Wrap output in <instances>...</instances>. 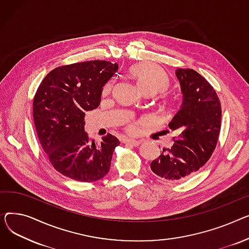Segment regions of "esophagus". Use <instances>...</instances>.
I'll use <instances>...</instances> for the list:
<instances>
[{"mask_svg": "<svg viewBox=\"0 0 249 249\" xmlns=\"http://www.w3.org/2000/svg\"><path fill=\"white\" fill-rule=\"evenodd\" d=\"M124 142L125 144H130V145H134V147H138V145L141 144V141H137V140H131V139H125L124 141Z\"/></svg>", "mask_w": 249, "mask_h": 249, "instance_id": "obj_1", "label": "esophagus"}]
</instances>
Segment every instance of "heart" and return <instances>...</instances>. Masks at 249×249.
Segmentation results:
<instances>
[{
  "instance_id": "b5f03b06",
  "label": "heart",
  "mask_w": 249,
  "mask_h": 249,
  "mask_svg": "<svg viewBox=\"0 0 249 249\" xmlns=\"http://www.w3.org/2000/svg\"><path fill=\"white\" fill-rule=\"evenodd\" d=\"M129 74L136 79L137 85L140 90L143 93H156L160 90H165L170 84L169 78L166 73L151 62H142L131 66L129 69ZM112 89V82H107L102 93L104 95L108 94ZM128 130L130 133H135L137 127L135 124H129Z\"/></svg>"
}]
</instances>
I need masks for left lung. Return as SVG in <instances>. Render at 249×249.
<instances>
[{
  "label": "left lung",
  "mask_w": 249,
  "mask_h": 249,
  "mask_svg": "<svg viewBox=\"0 0 249 249\" xmlns=\"http://www.w3.org/2000/svg\"><path fill=\"white\" fill-rule=\"evenodd\" d=\"M183 102L169 123L176 131L171 148L151 163V170L164 180L187 179L207 163L221 127V105L211 84L193 69L178 68Z\"/></svg>",
  "instance_id": "8db88e82"
}]
</instances>
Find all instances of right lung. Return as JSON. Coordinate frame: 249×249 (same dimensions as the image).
<instances>
[{
  "mask_svg": "<svg viewBox=\"0 0 249 249\" xmlns=\"http://www.w3.org/2000/svg\"><path fill=\"white\" fill-rule=\"evenodd\" d=\"M118 63L92 60L59 66L44 77L33 100V118L42 148L56 171L79 182L108 173L120 141L107 134L99 144L84 130L85 112L96 108L102 87Z\"/></svg>",
  "mask_w": 249,
  "mask_h": 249,
  "instance_id": "obj_1",
  "label": "right lung"
}]
</instances>
